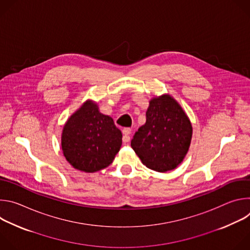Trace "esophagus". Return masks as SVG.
<instances>
[{"label":"esophagus","mask_w":250,"mask_h":250,"mask_svg":"<svg viewBox=\"0 0 250 250\" xmlns=\"http://www.w3.org/2000/svg\"><path fill=\"white\" fill-rule=\"evenodd\" d=\"M123 133H124V137H123V141L125 144L128 142L130 140V133H131V129L129 127H125L123 128Z\"/></svg>","instance_id":"esophagus-1"}]
</instances>
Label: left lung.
Segmentation results:
<instances>
[{
	"label": "left lung",
	"instance_id": "left-lung-1",
	"mask_svg": "<svg viewBox=\"0 0 250 250\" xmlns=\"http://www.w3.org/2000/svg\"><path fill=\"white\" fill-rule=\"evenodd\" d=\"M192 134L191 121L181 104L163 94L149 101L146 122L134 133L130 146L142 164L163 173L184 160Z\"/></svg>",
	"mask_w": 250,
	"mask_h": 250
}]
</instances>
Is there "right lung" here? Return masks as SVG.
Wrapping results in <instances>:
<instances>
[{"label": "right lung", "instance_id": "1", "mask_svg": "<svg viewBox=\"0 0 250 250\" xmlns=\"http://www.w3.org/2000/svg\"><path fill=\"white\" fill-rule=\"evenodd\" d=\"M122 138L114 120L102 114L96 102L87 100L63 125L61 148L70 165L94 173L113 162L121 149Z\"/></svg>", "mask_w": 250, "mask_h": 250}]
</instances>
